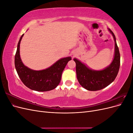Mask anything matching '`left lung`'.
<instances>
[{
  "instance_id": "8db88e82",
  "label": "left lung",
  "mask_w": 133,
  "mask_h": 133,
  "mask_svg": "<svg viewBox=\"0 0 133 133\" xmlns=\"http://www.w3.org/2000/svg\"><path fill=\"white\" fill-rule=\"evenodd\" d=\"M108 30L115 42L114 57L109 65L102 70H94L87 67L77 59H74L78 82L88 90L96 91L103 89L113 82L118 75L120 63V53L114 34L110 29Z\"/></svg>"
}]
</instances>
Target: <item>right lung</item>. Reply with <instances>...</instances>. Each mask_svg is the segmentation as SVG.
I'll return each instance as SVG.
<instances>
[{
    "label": "right lung",
    "instance_id": "right-lung-1",
    "mask_svg": "<svg viewBox=\"0 0 133 133\" xmlns=\"http://www.w3.org/2000/svg\"><path fill=\"white\" fill-rule=\"evenodd\" d=\"M23 35L19 39L15 55V66L20 79L31 90L47 91L55 89L60 83L63 71L71 58L68 57L60 59L45 69L32 70L24 65L20 56V44Z\"/></svg>",
    "mask_w": 133,
    "mask_h": 133
}]
</instances>
